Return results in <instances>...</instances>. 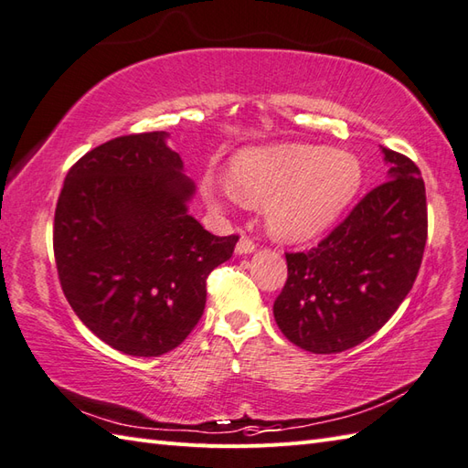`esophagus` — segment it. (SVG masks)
Wrapping results in <instances>:
<instances>
[{
    "instance_id": "1",
    "label": "esophagus",
    "mask_w": 468,
    "mask_h": 468,
    "mask_svg": "<svg viewBox=\"0 0 468 468\" xmlns=\"http://www.w3.org/2000/svg\"><path fill=\"white\" fill-rule=\"evenodd\" d=\"M255 249H257V245H255L253 239H249L247 235H243L241 239H239L235 251H237V255H249V253H253Z\"/></svg>"
}]
</instances>
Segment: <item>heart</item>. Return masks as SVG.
Masks as SVG:
<instances>
[{
	"label": "heart",
	"mask_w": 468,
	"mask_h": 468,
	"mask_svg": "<svg viewBox=\"0 0 468 468\" xmlns=\"http://www.w3.org/2000/svg\"><path fill=\"white\" fill-rule=\"evenodd\" d=\"M229 179L203 181L209 205L263 203L269 231L283 241L321 235L349 207L363 181L358 159L311 144L247 147L231 159Z\"/></svg>",
	"instance_id": "heart-1"
}]
</instances>
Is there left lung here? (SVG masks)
Listing matches in <instances>:
<instances>
[{
	"mask_svg": "<svg viewBox=\"0 0 468 468\" xmlns=\"http://www.w3.org/2000/svg\"><path fill=\"white\" fill-rule=\"evenodd\" d=\"M387 181L305 253H285L287 283L273 305L281 333L331 355L363 343L393 317L419 275L427 195L419 167L383 147Z\"/></svg>",
	"mask_w": 468,
	"mask_h": 468,
	"instance_id": "obj_1",
	"label": "left lung"
}]
</instances>
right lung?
<instances>
[{
	"label": "right lung",
	"instance_id": "right-lung-1",
	"mask_svg": "<svg viewBox=\"0 0 468 468\" xmlns=\"http://www.w3.org/2000/svg\"><path fill=\"white\" fill-rule=\"evenodd\" d=\"M165 132L115 137L69 169L53 253L71 309L93 335L133 356L179 346L199 323L207 277L233 255L187 213L195 193Z\"/></svg>",
	"mask_w": 468,
	"mask_h": 468
}]
</instances>
